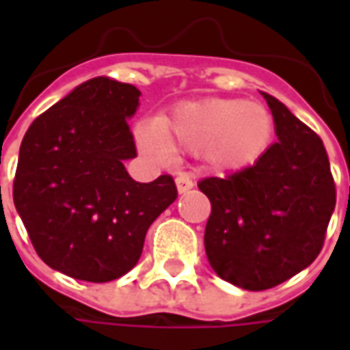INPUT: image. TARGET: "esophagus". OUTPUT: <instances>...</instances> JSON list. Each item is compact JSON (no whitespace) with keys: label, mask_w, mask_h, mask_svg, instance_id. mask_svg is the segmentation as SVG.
<instances>
[{"label":"esophagus","mask_w":350,"mask_h":350,"mask_svg":"<svg viewBox=\"0 0 350 350\" xmlns=\"http://www.w3.org/2000/svg\"><path fill=\"white\" fill-rule=\"evenodd\" d=\"M176 187H178V193H187V191L195 187V182L191 180V176L187 172H182V174L176 176Z\"/></svg>","instance_id":"1"}]
</instances>
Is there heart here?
Returning <instances> with one entry per match:
<instances>
[{"mask_svg": "<svg viewBox=\"0 0 350 350\" xmlns=\"http://www.w3.org/2000/svg\"><path fill=\"white\" fill-rule=\"evenodd\" d=\"M152 131L138 129V144L146 153L182 150L202 153L221 170H240L266 152L271 138V118L255 100H185L161 116Z\"/></svg>", "mask_w": 350, "mask_h": 350, "instance_id": "heart-1", "label": "heart"}]
</instances>
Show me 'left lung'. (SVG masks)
Wrapping results in <instances>:
<instances>
[{"label":"left lung","mask_w":350,"mask_h":350,"mask_svg":"<svg viewBox=\"0 0 350 350\" xmlns=\"http://www.w3.org/2000/svg\"><path fill=\"white\" fill-rule=\"evenodd\" d=\"M262 97L278 140L253 167L198 183L212 202L206 257L221 279L245 291L271 288L308 268L336 208L323 140L281 100Z\"/></svg>","instance_id":"obj_1"}]
</instances>
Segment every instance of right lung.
Instances as JSON below:
<instances>
[{"label":"right lung","instance_id":"obj_1","mask_svg":"<svg viewBox=\"0 0 350 350\" xmlns=\"http://www.w3.org/2000/svg\"><path fill=\"white\" fill-rule=\"evenodd\" d=\"M140 92L108 77L80 84L24 135L12 198L37 255L92 283L122 278L138 262L148 228L178 197L172 176L135 182L127 120Z\"/></svg>","mask_w":350,"mask_h":350}]
</instances>
